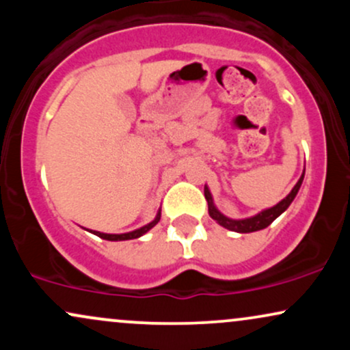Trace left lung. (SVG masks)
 <instances>
[{"label": "left lung", "mask_w": 350, "mask_h": 350, "mask_svg": "<svg viewBox=\"0 0 350 350\" xmlns=\"http://www.w3.org/2000/svg\"><path fill=\"white\" fill-rule=\"evenodd\" d=\"M303 179H304V172L301 174L298 183L295 184V187L291 189L290 194H288L284 199H281L276 206L263 208V211H260L258 214H255L252 217H245V219H230V217L224 215L222 212L215 207L214 198H212V194H211V189H208L206 184V186H204V196H206V200L208 204V215H211L212 219L219 224V226L227 228V230L239 232V234H250V232L263 230V228H267L273 222V220L278 219V217L283 214L288 207H290V204L295 200L296 194H298L301 184H303Z\"/></svg>", "instance_id": "left-lung-1"}]
</instances>
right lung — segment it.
Segmentation results:
<instances>
[{"label":"right lung","instance_id":"obj_1","mask_svg":"<svg viewBox=\"0 0 350 350\" xmlns=\"http://www.w3.org/2000/svg\"><path fill=\"white\" fill-rule=\"evenodd\" d=\"M159 219H161V208H159L158 214H156V217L151 220L150 224H146V226L136 228V230L126 232V234H103V232L88 230V228H85V230L92 232V234L100 237V239H103V240H110V242H122V240H133V239H139V237H143L144 234H146V232H150L151 228L159 222Z\"/></svg>","mask_w":350,"mask_h":350}]
</instances>
